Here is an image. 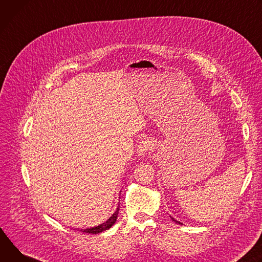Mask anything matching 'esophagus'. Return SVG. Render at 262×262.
Listing matches in <instances>:
<instances>
[{
    "label": "esophagus",
    "instance_id": "34e87169",
    "mask_svg": "<svg viewBox=\"0 0 262 262\" xmlns=\"http://www.w3.org/2000/svg\"><path fill=\"white\" fill-rule=\"evenodd\" d=\"M152 148V141L149 138H144L139 141L137 147V154L140 157H143Z\"/></svg>",
    "mask_w": 262,
    "mask_h": 262
}]
</instances>
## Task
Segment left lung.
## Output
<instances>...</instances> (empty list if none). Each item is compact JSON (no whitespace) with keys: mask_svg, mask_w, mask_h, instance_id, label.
Instances as JSON below:
<instances>
[{"mask_svg":"<svg viewBox=\"0 0 262 262\" xmlns=\"http://www.w3.org/2000/svg\"><path fill=\"white\" fill-rule=\"evenodd\" d=\"M170 219H171V220H172V221H173V222H175V223H177V224H179V225H182V224H181V223H180V222H178V221H177V220H175V219H172V217H171V216H170Z\"/></svg>","mask_w":262,"mask_h":262,"instance_id":"obj_1","label":"left lung"}]
</instances>
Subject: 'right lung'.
<instances>
[{
    "label": "right lung",
    "mask_w": 262,
    "mask_h": 262,
    "mask_svg": "<svg viewBox=\"0 0 262 262\" xmlns=\"http://www.w3.org/2000/svg\"><path fill=\"white\" fill-rule=\"evenodd\" d=\"M119 210H120V204H119V207L116 208L115 212L106 221L104 222L103 224L99 225V226H96V227H93V228H86V229H81L80 231L83 232V233H92V234H98V233H101V232L105 231V230H108L115 222H116V219H118V214H119Z\"/></svg>",
    "instance_id": "1"
}]
</instances>
